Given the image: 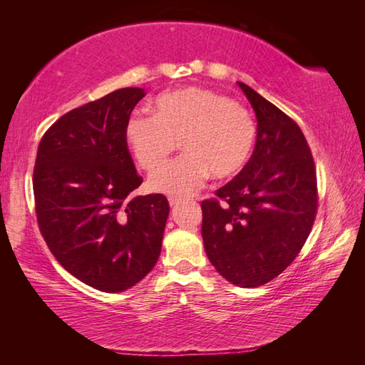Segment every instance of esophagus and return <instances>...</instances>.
Segmentation results:
<instances>
[{
  "label": "esophagus",
  "instance_id": "34e87169",
  "mask_svg": "<svg viewBox=\"0 0 365 365\" xmlns=\"http://www.w3.org/2000/svg\"><path fill=\"white\" fill-rule=\"evenodd\" d=\"M182 199H178V197H169V205L170 207H175L178 202H180Z\"/></svg>",
  "mask_w": 365,
  "mask_h": 365
}]
</instances>
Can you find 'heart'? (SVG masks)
<instances>
[{
    "label": "heart",
    "mask_w": 365,
    "mask_h": 365,
    "mask_svg": "<svg viewBox=\"0 0 365 365\" xmlns=\"http://www.w3.org/2000/svg\"><path fill=\"white\" fill-rule=\"evenodd\" d=\"M125 138L138 165L149 173L182 145V157L155 173L149 185L153 191L185 197L208 175L216 180L237 175L251 158L257 127L242 105L213 91L188 88L158 96L153 114L131 113Z\"/></svg>",
    "instance_id": "1"
}]
</instances>
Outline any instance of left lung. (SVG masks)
<instances>
[{
	"instance_id": "8db88e82",
	"label": "left lung",
	"mask_w": 365,
	"mask_h": 365,
	"mask_svg": "<svg viewBox=\"0 0 365 365\" xmlns=\"http://www.w3.org/2000/svg\"><path fill=\"white\" fill-rule=\"evenodd\" d=\"M257 118V141L246 166L202 202L208 260L229 282L252 289L290 265L317 215V174L297 122L245 83Z\"/></svg>"
}]
</instances>
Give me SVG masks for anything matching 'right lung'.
<instances>
[{
    "label": "right lung",
    "instance_id": "obj_1",
    "mask_svg": "<svg viewBox=\"0 0 365 365\" xmlns=\"http://www.w3.org/2000/svg\"><path fill=\"white\" fill-rule=\"evenodd\" d=\"M144 96L141 88H123L75 108L37 149L33 188L42 237L68 273L106 293L150 273L169 215L163 195L131 196L143 178L125 123Z\"/></svg>",
    "mask_w": 365,
    "mask_h": 365
}]
</instances>
